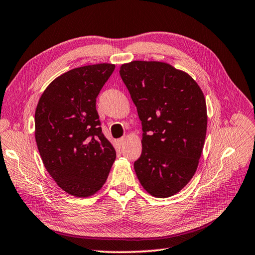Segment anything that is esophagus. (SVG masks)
<instances>
[{
    "label": "esophagus",
    "instance_id": "1",
    "mask_svg": "<svg viewBox=\"0 0 255 255\" xmlns=\"http://www.w3.org/2000/svg\"><path fill=\"white\" fill-rule=\"evenodd\" d=\"M126 141V136H122V138L117 139V143H119V145H123L124 143Z\"/></svg>",
    "mask_w": 255,
    "mask_h": 255
}]
</instances>
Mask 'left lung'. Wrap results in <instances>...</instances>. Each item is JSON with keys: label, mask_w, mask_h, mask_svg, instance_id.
<instances>
[{"label": "left lung", "mask_w": 255, "mask_h": 255, "mask_svg": "<svg viewBox=\"0 0 255 255\" xmlns=\"http://www.w3.org/2000/svg\"><path fill=\"white\" fill-rule=\"evenodd\" d=\"M120 74L142 124L136 177L154 197H170L198 167L207 132L205 96L190 75L165 62L131 61Z\"/></svg>", "instance_id": "1"}]
</instances>
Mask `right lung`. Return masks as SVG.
<instances>
[{
    "instance_id": "obj_1",
    "label": "right lung",
    "mask_w": 255,
    "mask_h": 255,
    "mask_svg": "<svg viewBox=\"0 0 255 255\" xmlns=\"http://www.w3.org/2000/svg\"><path fill=\"white\" fill-rule=\"evenodd\" d=\"M115 65L65 72L44 90L35 110V140L43 164L60 188L75 197L106 183L116 152L102 133L96 99Z\"/></svg>"
}]
</instances>
